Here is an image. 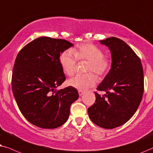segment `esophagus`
Masks as SVG:
<instances>
[{"label":"esophagus","instance_id":"esophagus-1","mask_svg":"<svg viewBox=\"0 0 153 153\" xmlns=\"http://www.w3.org/2000/svg\"><path fill=\"white\" fill-rule=\"evenodd\" d=\"M83 93H84V91L78 90V94H79V95H80V96H82L83 94Z\"/></svg>","mask_w":153,"mask_h":153}]
</instances>
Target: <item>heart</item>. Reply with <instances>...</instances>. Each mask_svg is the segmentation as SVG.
I'll return each instance as SVG.
<instances>
[{"label": "heart", "mask_w": 153, "mask_h": 153, "mask_svg": "<svg viewBox=\"0 0 153 153\" xmlns=\"http://www.w3.org/2000/svg\"><path fill=\"white\" fill-rule=\"evenodd\" d=\"M77 60L88 61L87 71L84 75H78L68 81L69 86L83 90L94 86L97 82L95 73L99 77L106 75L111 66V61L103 55L100 48L92 43H83L70 50L65 51L59 56V63L63 71L68 76L74 75Z\"/></svg>", "instance_id": "b5f03b06"}]
</instances>
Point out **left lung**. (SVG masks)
<instances>
[{
	"instance_id": "left-lung-1",
	"label": "left lung",
	"mask_w": 153,
	"mask_h": 153,
	"mask_svg": "<svg viewBox=\"0 0 153 153\" xmlns=\"http://www.w3.org/2000/svg\"><path fill=\"white\" fill-rule=\"evenodd\" d=\"M100 42L111 50L112 66L97 88L106 94L95 91L88 114L94 123L108 129L123 125L136 113L143 94V69L140 58L123 40L112 37Z\"/></svg>"
}]
</instances>
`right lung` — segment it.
I'll use <instances>...</instances> for the list:
<instances>
[{"label": "right lung", "instance_id": "obj_1", "mask_svg": "<svg viewBox=\"0 0 153 153\" xmlns=\"http://www.w3.org/2000/svg\"><path fill=\"white\" fill-rule=\"evenodd\" d=\"M73 44L64 39L41 37L24 47L16 57L12 90L22 115L42 129H54L66 123L70 107L78 99L73 87L57 90L66 80L59 56Z\"/></svg>", "mask_w": 153, "mask_h": 153}]
</instances>
